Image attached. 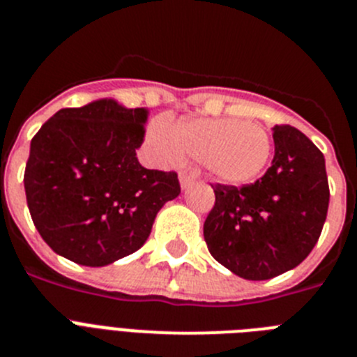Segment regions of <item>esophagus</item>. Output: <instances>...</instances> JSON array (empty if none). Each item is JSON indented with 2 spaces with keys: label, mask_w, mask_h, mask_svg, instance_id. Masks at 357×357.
Returning a JSON list of instances; mask_svg holds the SVG:
<instances>
[{
  "label": "esophagus",
  "mask_w": 357,
  "mask_h": 357,
  "mask_svg": "<svg viewBox=\"0 0 357 357\" xmlns=\"http://www.w3.org/2000/svg\"><path fill=\"white\" fill-rule=\"evenodd\" d=\"M195 178H197V175H193V173H188V172L178 173V181H181V188L182 189L189 188V185L195 182Z\"/></svg>",
  "instance_id": "34e87169"
}]
</instances>
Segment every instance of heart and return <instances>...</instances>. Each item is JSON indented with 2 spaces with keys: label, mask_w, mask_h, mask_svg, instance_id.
Here are the masks:
<instances>
[{
  "label": "heart",
  "mask_w": 357,
  "mask_h": 357,
  "mask_svg": "<svg viewBox=\"0 0 357 357\" xmlns=\"http://www.w3.org/2000/svg\"><path fill=\"white\" fill-rule=\"evenodd\" d=\"M146 146L160 164H181L188 153L211 176L232 185L254 182L270 162L273 143L261 125L236 118H185L173 125L155 118Z\"/></svg>",
  "instance_id": "obj_1"
}]
</instances>
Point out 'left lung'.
I'll list each match as a JSON object with an SVG mask.
<instances>
[{"mask_svg": "<svg viewBox=\"0 0 357 357\" xmlns=\"http://www.w3.org/2000/svg\"><path fill=\"white\" fill-rule=\"evenodd\" d=\"M272 166L254 184L214 185L204 223L211 255L248 280L298 266L317 245L329 207L326 159L289 125L273 127Z\"/></svg>", "mask_w": 357, "mask_h": 357, "instance_id": "8db88e82", "label": "left lung"}]
</instances>
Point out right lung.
Instances as JSON below:
<instances>
[{"label":"right lung","instance_id":"add662e5","mask_svg":"<svg viewBox=\"0 0 357 357\" xmlns=\"http://www.w3.org/2000/svg\"><path fill=\"white\" fill-rule=\"evenodd\" d=\"M146 109L96 100L61 109L30 144L24 191L33 225L73 263L105 266L144 245L157 213L181 195L175 172L143 168Z\"/></svg>","mask_w":357,"mask_h":357}]
</instances>
